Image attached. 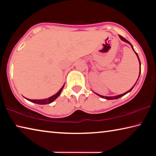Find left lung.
Segmentation results:
<instances>
[{
    "mask_svg": "<svg viewBox=\"0 0 156 156\" xmlns=\"http://www.w3.org/2000/svg\"><path fill=\"white\" fill-rule=\"evenodd\" d=\"M119 36H120V39L122 41H123L124 42H125V43H127L128 44H130V45L131 46V47H132V49H133V50L134 51H135V50L133 49V46L131 45V44L129 43V42L127 41V40H126V39L125 38H123L122 36H121L120 35H119ZM135 53H136V56H137V57H138V60H139V62H140V72H141V68H140V65H141V63H140V59H139V57H138V54H137V53L135 51ZM140 74H139V76H138V78H139V77H140ZM138 80H137V81H138ZM137 81H136V83H137ZM135 84H134L133 85V87L135 86ZM133 87H132L131 89H129V90L128 91H126V92H125V93H124L123 94H120V95H118V96H101V95H99V94H96V93H95L96 94H97L98 96H99L100 97H101V98H105V99H107V100H114V99H118V98H120V97H122V96H125V94H126L127 93H129V92H130L131 90H132V89L133 88Z\"/></svg>",
    "mask_w": 156,
    "mask_h": 156,
    "instance_id": "1",
    "label": "left lung"
}]
</instances>
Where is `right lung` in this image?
Listing matches in <instances>:
<instances>
[{
  "label": "right lung",
  "mask_w": 156,
  "mask_h": 156,
  "mask_svg": "<svg viewBox=\"0 0 156 156\" xmlns=\"http://www.w3.org/2000/svg\"><path fill=\"white\" fill-rule=\"evenodd\" d=\"M64 86L63 85L62 87V88L60 89V90L57 92L56 94H54V96H52L51 97H49V98H46V99H43V100H30V99H27L28 100H30V102H34V103H36V104H38V105H47V104H49L52 102L54 100H56L58 97L60 96V93H61V91L62 90V89L64 88Z\"/></svg>",
  "instance_id": "obj_1"
}]
</instances>
